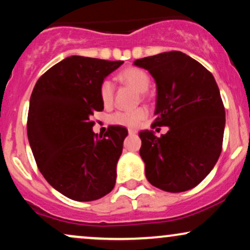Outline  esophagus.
I'll return each instance as SVG.
<instances>
[{"mask_svg":"<svg viewBox=\"0 0 250 250\" xmlns=\"http://www.w3.org/2000/svg\"><path fill=\"white\" fill-rule=\"evenodd\" d=\"M128 133H129V135H134V134H136L137 133V130L136 129H128Z\"/></svg>","mask_w":250,"mask_h":250,"instance_id":"34e87169","label":"esophagus"}]
</instances>
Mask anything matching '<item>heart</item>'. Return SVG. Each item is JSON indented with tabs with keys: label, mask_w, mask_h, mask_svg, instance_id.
<instances>
[{
	"label": "heart",
	"mask_w": 250,
	"mask_h": 250,
	"mask_svg": "<svg viewBox=\"0 0 250 250\" xmlns=\"http://www.w3.org/2000/svg\"><path fill=\"white\" fill-rule=\"evenodd\" d=\"M120 81L130 85L139 93H146L148 90L149 84H150V79L145 70L140 68H127L119 75ZM100 97L104 105L110 104L114 97V85L111 81L104 80L100 87ZM147 109L140 107L134 109V110H120L114 113L109 117V121L113 125H123V127H137L141 121L147 116Z\"/></svg>",
	"instance_id": "1"
}]
</instances>
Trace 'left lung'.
Segmentation results:
<instances>
[{"instance_id": "left-lung-1", "label": "left lung", "mask_w": 250, "mask_h": 250, "mask_svg": "<svg viewBox=\"0 0 250 250\" xmlns=\"http://www.w3.org/2000/svg\"><path fill=\"white\" fill-rule=\"evenodd\" d=\"M134 64L155 80V125L169 128L161 137L153 130L140 131L146 177L169 193L196 187L222 150L226 113L214 76L181 51L145 57Z\"/></svg>"}]
</instances>
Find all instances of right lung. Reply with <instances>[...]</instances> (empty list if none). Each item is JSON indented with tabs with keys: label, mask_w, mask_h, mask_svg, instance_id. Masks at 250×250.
I'll use <instances>...</instances> for the list:
<instances>
[{
	"label": "right lung",
	"mask_w": 250,
	"mask_h": 250,
	"mask_svg": "<svg viewBox=\"0 0 250 250\" xmlns=\"http://www.w3.org/2000/svg\"><path fill=\"white\" fill-rule=\"evenodd\" d=\"M123 61L69 56L40 77L30 96L28 140L47 182L74 201H94L110 193L116 165L128 135L109 127L93 131L90 117L103 110L100 87Z\"/></svg>",
	"instance_id": "add662e5"
}]
</instances>
